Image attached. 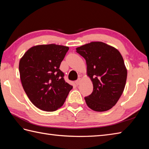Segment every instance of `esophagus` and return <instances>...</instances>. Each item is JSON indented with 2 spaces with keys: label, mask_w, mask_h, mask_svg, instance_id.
<instances>
[{
  "label": "esophagus",
  "mask_w": 149,
  "mask_h": 149,
  "mask_svg": "<svg viewBox=\"0 0 149 149\" xmlns=\"http://www.w3.org/2000/svg\"><path fill=\"white\" fill-rule=\"evenodd\" d=\"M81 81V79L79 78L77 81H75V84H76L77 85H79V84H80Z\"/></svg>",
  "instance_id": "1"
}]
</instances>
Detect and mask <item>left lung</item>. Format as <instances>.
Listing matches in <instances>:
<instances>
[{
  "label": "left lung",
  "instance_id": "1",
  "mask_svg": "<svg viewBox=\"0 0 149 149\" xmlns=\"http://www.w3.org/2000/svg\"><path fill=\"white\" fill-rule=\"evenodd\" d=\"M76 52L86 60L87 75L93 90L84 97L87 106L95 111H106L118 102L124 90L127 72L121 54L101 42L85 44Z\"/></svg>",
  "mask_w": 149,
  "mask_h": 149
}]
</instances>
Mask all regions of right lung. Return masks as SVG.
Segmentation results:
<instances>
[{
  "mask_svg": "<svg viewBox=\"0 0 149 149\" xmlns=\"http://www.w3.org/2000/svg\"><path fill=\"white\" fill-rule=\"evenodd\" d=\"M68 47L49 44L31 47L19 62L20 80L34 106L45 111L61 107L73 86L65 82L59 66Z\"/></svg>",
  "mask_w": 149,
  "mask_h": 149,
  "instance_id": "add662e5",
  "label": "right lung"
}]
</instances>
